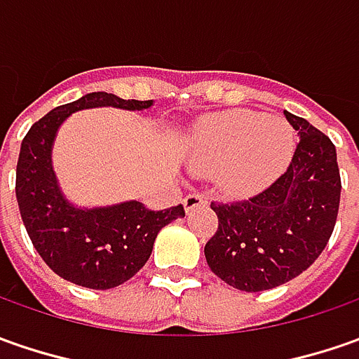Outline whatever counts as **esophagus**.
<instances>
[{
  "mask_svg": "<svg viewBox=\"0 0 359 359\" xmlns=\"http://www.w3.org/2000/svg\"><path fill=\"white\" fill-rule=\"evenodd\" d=\"M204 203H206V201H204V194H201V192H191V194H187V196H184V201H182L187 212L192 210V208H196V206H201V204Z\"/></svg>",
  "mask_w": 359,
  "mask_h": 359,
  "instance_id": "1",
  "label": "esophagus"
}]
</instances>
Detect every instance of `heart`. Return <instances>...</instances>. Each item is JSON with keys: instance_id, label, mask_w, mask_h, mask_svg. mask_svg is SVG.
<instances>
[{"instance_id": "1", "label": "heart", "mask_w": 359, "mask_h": 359, "mask_svg": "<svg viewBox=\"0 0 359 359\" xmlns=\"http://www.w3.org/2000/svg\"><path fill=\"white\" fill-rule=\"evenodd\" d=\"M296 135L284 118L254 111H232L203 118L192 135V167L218 172L234 196H248L272 184L290 165Z\"/></svg>"}]
</instances>
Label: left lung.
Listing matches in <instances>:
<instances>
[{
    "mask_svg": "<svg viewBox=\"0 0 359 359\" xmlns=\"http://www.w3.org/2000/svg\"><path fill=\"white\" fill-rule=\"evenodd\" d=\"M284 115L300 137L286 172L252 198L210 204L218 230L204 246L206 262L244 292L270 290L302 274L326 248L338 218L334 142L306 118Z\"/></svg>",
    "mask_w": 359,
    "mask_h": 359,
    "instance_id": "8db88e82",
    "label": "left lung"
}]
</instances>
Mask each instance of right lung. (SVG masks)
Wrapping results in <instances>:
<instances>
[{"instance_id": "add662e5", "label": "right lung", "mask_w": 359, "mask_h": 359, "mask_svg": "<svg viewBox=\"0 0 359 359\" xmlns=\"http://www.w3.org/2000/svg\"><path fill=\"white\" fill-rule=\"evenodd\" d=\"M95 107L144 111L153 101L121 99L99 91L49 111L21 142L15 196L25 230L45 264L77 286L109 290L141 270L153 252L158 230L184 217V208L179 204L149 210L137 201L79 208L63 196L51 165L57 130L71 113Z\"/></svg>"}]
</instances>
